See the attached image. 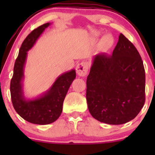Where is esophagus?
Masks as SVG:
<instances>
[{"mask_svg": "<svg viewBox=\"0 0 155 155\" xmlns=\"http://www.w3.org/2000/svg\"><path fill=\"white\" fill-rule=\"evenodd\" d=\"M89 64L86 61H82L76 67V72L80 76H85L88 71Z\"/></svg>", "mask_w": 155, "mask_h": 155, "instance_id": "esophagus-1", "label": "esophagus"}]
</instances>
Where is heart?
Listing matches in <instances>:
<instances>
[{
	"mask_svg": "<svg viewBox=\"0 0 155 155\" xmlns=\"http://www.w3.org/2000/svg\"><path fill=\"white\" fill-rule=\"evenodd\" d=\"M103 42L105 44V46H107L108 48L111 47L112 44H113V40L110 37H109V36H105L104 39H103Z\"/></svg>",
	"mask_w": 155,
	"mask_h": 155,
	"instance_id": "b5f03b06",
	"label": "heart"
}]
</instances>
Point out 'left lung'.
Instances as JSON below:
<instances>
[{"mask_svg":"<svg viewBox=\"0 0 155 155\" xmlns=\"http://www.w3.org/2000/svg\"><path fill=\"white\" fill-rule=\"evenodd\" d=\"M86 85L88 110L97 121L122 124L138 115L145 101V69L139 51L122 34L112 55L94 56Z\"/></svg>","mask_w":155,"mask_h":155,"instance_id":"1","label":"left lung"}]
</instances>
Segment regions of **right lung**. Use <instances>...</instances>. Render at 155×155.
Masks as SVG:
<instances>
[{
  "mask_svg": "<svg viewBox=\"0 0 155 155\" xmlns=\"http://www.w3.org/2000/svg\"><path fill=\"white\" fill-rule=\"evenodd\" d=\"M49 25L46 23L34 29L25 39L15 61L13 76L10 82L11 100L15 110L28 122L40 125L51 124L59 118L69 87L76 78V71L71 70L58 76L49 90L42 96L34 100L25 98L22 80L27 51L32 48L37 38Z\"/></svg>",
  "mask_w": 155,
  "mask_h": 155,
  "instance_id": "1",
  "label": "right lung"
}]
</instances>
